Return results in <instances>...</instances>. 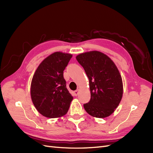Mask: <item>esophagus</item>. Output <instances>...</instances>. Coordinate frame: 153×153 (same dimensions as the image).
Masks as SVG:
<instances>
[{
    "label": "esophagus",
    "mask_w": 153,
    "mask_h": 153,
    "mask_svg": "<svg viewBox=\"0 0 153 153\" xmlns=\"http://www.w3.org/2000/svg\"><path fill=\"white\" fill-rule=\"evenodd\" d=\"M78 92H79V89H77L75 92H74V94H75V96H76L78 94Z\"/></svg>",
    "instance_id": "34e87169"
}]
</instances>
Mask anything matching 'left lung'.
Wrapping results in <instances>:
<instances>
[{
  "label": "left lung",
  "mask_w": 153,
  "mask_h": 153,
  "mask_svg": "<svg viewBox=\"0 0 153 153\" xmlns=\"http://www.w3.org/2000/svg\"><path fill=\"white\" fill-rule=\"evenodd\" d=\"M76 59L89 81L91 100L84 105L85 111L94 117H108L117 108L123 94L122 77L117 67L99 51L80 53Z\"/></svg>",
  "instance_id": "left-lung-1"
}]
</instances>
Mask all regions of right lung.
<instances>
[{"mask_svg": "<svg viewBox=\"0 0 153 153\" xmlns=\"http://www.w3.org/2000/svg\"><path fill=\"white\" fill-rule=\"evenodd\" d=\"M72 56L61 52L52 53L40 63L32 77V103L46 117H61L69 110L73 97L67 89L63 71Z\"/></svg>", "mask_w": 153, "mask_h": 153, "instance_id": "right-lung-1", "label": "right lung"}]
</instances>
